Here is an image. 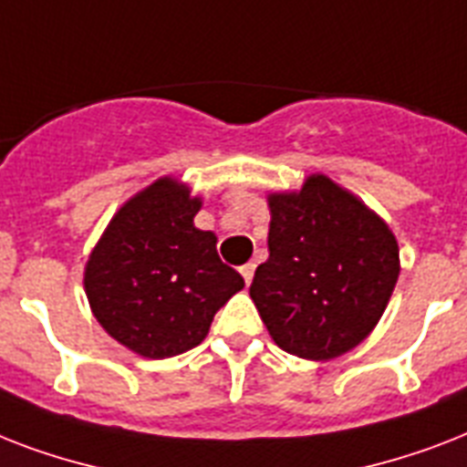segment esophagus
I'll return each mask as SVG.
<instances>
[{
	"label": "esophagus",
	"mask_w": 467,
	"mask_h": 467,
	"mask_svg": "<svg viewBox=\"0 0 467 467\" xmlns=\"http://www.w3.org/2000/svg\"><path fill=\"white\" fill-rule=\"evenodd\" d=\"M240 274H242V278H244V284H252V276H254V264L249 262V264H244V266H240Z\"/></svg>",
	"instance_id": "obj_1"
}]
</instances>
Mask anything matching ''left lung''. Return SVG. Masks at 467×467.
Returning a JSON list of instances; mask_svg holds the SVG:
<instances>
[{
    "label": "left lung",
    "mask_w": 467,
    "mask_h": 467,
    "mask_svg": "<svg viewBox=\"0 0 467 467\" xmlns=\"http://www.w3.org/2000/svg\"><path fill=\"white\" fill-rule=\"evenodd\" d=\"M269 259L249 296L271 339L307 361L358 347L383 317L400 276L390 225L325 174L271 191Z\"/></svg>",
    "instance_id": "left-lung-1"
}]
</instances>
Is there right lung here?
Instances as JSON below:
<instances>
[{
    "mask_svg": "<svg viewBox=\"0 0 467 467\" xmlns=\"http://www.w3.org/2000/svg\"><path fill=\"white\" fill-rule=\"evenodd\" d=\"M203 198L160 176L120 205L84 266V293L109 337L142 358H169L208 337L244 288L220 262L218 237L193 225Z\"/></svg>",
    "mask_w": 467,
    "mask_h": 467,
    "instance_id": "1",
    "label": "right lung"
}]
</instances>
